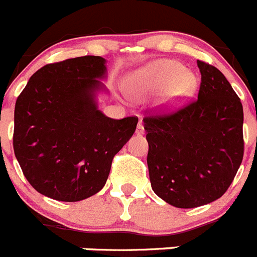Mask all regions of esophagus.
Masks as SVG:
<instances>
[{"mask_svg":"<svg viewBox=\"0 0 257 257\" xmlns=\"http://www.w3.org/2000/svg\"><path fill=\"white\" fill-rule=\"evenodd\" d=\"M136 134H137V135H145V128H144V122H142V121H139V123H137V128H136Z\"/></svg>","mask_w":257,"mask_h":257,"instance_id":"34e87169","label":"esophagus"}]
</instances>
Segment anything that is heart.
Instances as JSON below:
<instances>
[{
	"label": "heart",
	"mask_w": 257,
	"mask_h": 257,
	"mask_svg": "<svg viewBox=\"0 0 257 257\" xmlns=\"http://www.w3.org/2000/svg\"><path fill=\"white\" fill-rule=\"evenodd\" d=\"M197 87L196 75L174 60L152 61L135 71L126 81L128 93L137 100L161 91L157 105L164 111L184 105L196 93Z\"/></svg>",
	"instance_id": "b5f03b06"
}]
</instances>
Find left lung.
<instances>
[{
	"mask_svg": "<svg viewBox=\"0 0 257 257\" xmlns=\"http://www.w3.org/2000/svg\"><path fill=\"white\" fill-rule=\"evenodd\" d=\"M197 67V100L176 112L144 118L152 190L179 209L220 199L243 157L240 98L220 70L200 60Z\"/></svg>",
	"mask_w": 257,
	"mask_h": 257,
	"instance_id": "left-lung-1",
	"label": "left lung"
}]
</instances>
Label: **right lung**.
Wrapping results in <instances>:
<instances>
[{"label":"right lung","instance_id":"1","mask_svg":"<svg viewBox=\"0 0 257 257\" xmlns=\"http://www.w3.org/2000/svg\"><path fill=\"white\" fill-rule=\"evenodd\" d=\"M106 76L103 57L68 58L36 71L17 97L15 155L40 194L76 202L105 186L113 156L139 122L135 116L113 120L98 110Z\"/></svg>","mask_w":257,"mask_h":257}]
</instances>
